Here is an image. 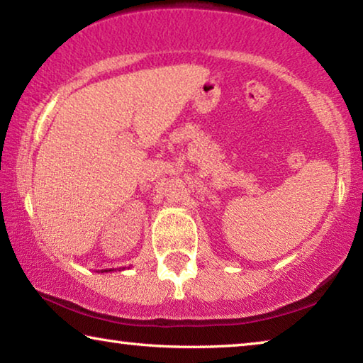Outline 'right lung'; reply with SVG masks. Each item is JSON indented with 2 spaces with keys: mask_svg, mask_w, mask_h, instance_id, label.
Here are the masks:
<instances>
[{
  "mask_svg": "<svg viewBox=\"0 0 363 363\" xmlns=\"http://www.w3.org/2000/svg\"><path fill=\"white\" fill-rule=\"evenodd\" d=\"M123 269H125V267H123ZM110 270H112V269H110ZM104 272H108V270H104Z\"/></svg>",
  "mask_w": 363,
  "mask_h": 363,
  "instance_id": "obj_1",
  "label": "right lung"
}]
</instances>
